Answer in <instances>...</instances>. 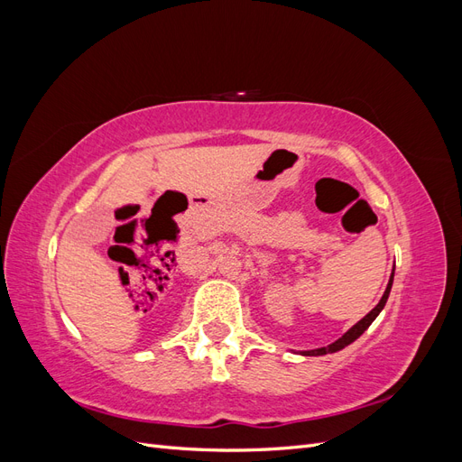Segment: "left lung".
Masks as SVG:
<instances>
[{
  "label": "left lung",
  "instance_id": "8db88e82",
  "mask_svg": "<svg viewBox=\"0 0 462 462\" xmlns=\"http://www.w3.org/2000/svg\"><path fill=\"white\" fill-rule=\"evenodd\" d=\"M391 285H393V275H391L389 283H387V289H385V292H383V297H382V300H380V302H377L375 309H374L370 314H366L365 318H362V319L358 321V324H355L351 329H348V331L343 335V337H339L337 341L331 343V345H328V346L316 348V351H306L304 355H309V356H319V355H328V353H337V351H341V348H345L346 345H351L355 339H358L360 335L365 333V331L370 328V324H372V321L377 318V314H380V312L383 310V306H385L387 297H389Z\"/></svg>",
  "mask_w": 462,
  "mask_h": 462
}]
</instances>
